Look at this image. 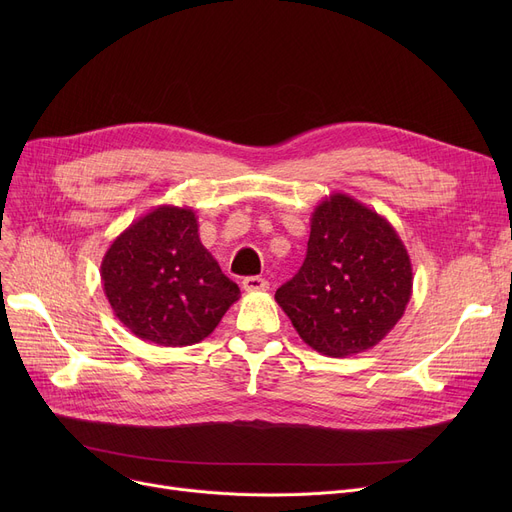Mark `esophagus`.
Segmentation results:
<instances>
[{
	"instance_id": "esophagus-1",
	"label": "esophagus",
	"mask_w": 512,
	"mask_h": 512,
	"mask_svg": "<svg viewBox=\"0 0 512 512\" xmlns=\"http://www.w3.org/2000/svg\"><path fill=\"white\" fill-rule=\"evenodd\" d=\"M242 288H245L247 292H265L267 288H270V282H267L265 278H259V276H249L242 280Z\"/></svg>"
}]
</instances>
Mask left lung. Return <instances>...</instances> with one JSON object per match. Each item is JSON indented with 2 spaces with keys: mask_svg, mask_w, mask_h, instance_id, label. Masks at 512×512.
Masks as SVG:
<instances>
[{
  "mask_svg": "<svg viewBox=\"0 0 512 512\" xmlns=\"http://www.w3.org/2000/svg\"><path fill=\"white\" fill-rule=\"evenodd\" d=\"M413 265L392 224L344 193L311 213L307 257L276 301L305 344L351 357L380 344L405 315Z\"/></svg>",
  "mask_w": 512,
  "mask_h": 512,
  "instance_id": "8db88e82",
  "label": "left lung"
}]
</instances>
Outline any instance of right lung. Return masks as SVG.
Returning a JSON list of instances; mask_svg holds the SVG:
<instances>
[{
    "instance_id": "add662e5",
    "label": "right lung",
    "mask_w": 512,
    "mask_h": 512,
    "mask_svg": "<svg viewBox=\"0 0 512 512\" xmlns=\"http://www.w3.org/2000/svg\"><path fill=\"white\" fill-rule=\"evenodd\" d=\"M101 282L114 315L145 342L191 346L238 301V286L203 247L191 207L159 205L105 251Z\"/></svg>"
}]
</instances>
